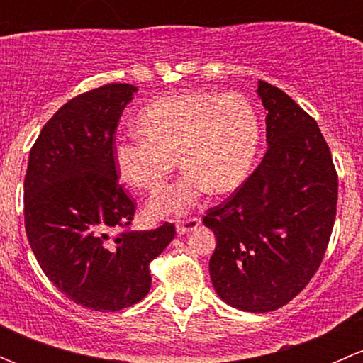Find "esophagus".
<instances>
[{
  "label": "esophagus",
  "instance_id": "obj_1",
  "mask_svg": "<svg viewBox=\"0 0 363 363\" xmlns=\"http://www.w3.org/2000/svg\"><path fill=\"white\" fill-rule=\"evenodd\" d=\"M199 225H200V219L199 218L182 219V221H177V225H175V230H177L179 235H184V233H188V232H191V230H195Z\"/></svg>",
  "mask_w": 363,
  "mask_h": 363
}]
</instances>
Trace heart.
Listing matches in <instances>:
<instances>
[{"label":"heart","instance_id":"heart-1","mask_svg":"<svg viewBox=\"0 0 363 363\" xmlns=\"http://www.w3.org/2000/svg\"><path fill=\"white\" fill-rule=\"evenodd\" d=\"M137 128L140 135L112 144L113 164L126 184L156 191L174 170L175 156L184 167L149 203L155 218L184 214L208 189L226 193L242 184L259 140L255 107L237 93L188 91L161 98L140 112Z\"/></svg>","mask_w":363,"mask_h":363}]
</instances>
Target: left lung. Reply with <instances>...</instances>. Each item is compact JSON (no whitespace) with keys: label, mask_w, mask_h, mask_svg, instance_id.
<instances>
[{"label":"left lung","mask_w":363,"mask_h":363,"mask_svg":"<svg viewBox=\"0 0 363 363\" xmlns=\"http://www.w3.org/2000/svg\"><path fill=\"white\" fill-rule=\"evenodd\" d=\"M267 111L262 163L203 223L216 235L208 262L219 298L269 313L316 274L335 221L337 172L316 121L279 87L258 80Z\"/></svg>","instance_id":"1"}]
</instances>
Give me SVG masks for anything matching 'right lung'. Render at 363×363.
<instances>
[{"instance_id": "1", "label": "right lung", "mask_w": 363, "mask_h": 363, "mask_svg": "<svg viewBox=\"0 0 363 363\" xmlns=\"http://www.w3.org/2000/svg\"><path fill=\"white\" fill-rule=\"evenodd\" d=\"M131 84H105L65 104L40 131L24 179V223L40 267L69 300L113 313L151 290L149 263L175 226L128 230L135 203L117 182L113 133Z\"/></svg>"}]
</instances>
